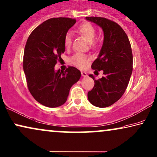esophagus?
<instances>
[{"instance_id": "34e87169", "label": "esophagus", "mask_w": 157, "mask_h": 157, "mask_svg": "<svg viewBox=\"0 0 157 157\" xmlns=\"http://www.w3.org/2000/svg\"><path fill=\"white\" fill-rule=\"evenodd\" d=\"M81 76H84V77H86V76H88V74H87V73H86V72L81 71Z\"/></svg>"}]
</instances>
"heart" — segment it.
Returning a JSON list of instances; mask_svg holds the SVG:
<instances>
[{
  "label": "heart",
  "instance_id": "b5f03b06",
  "mask_svg": "<svg viewBox=\"0 0 157 157\" xmlns=\"http://www.w3.org/2000/svg\"><path fill=\"white\" fill-rule=\"evenodd\" d=\"M78 32L81 35L83 36L89 42L93 43L95 35H96V30L94 26L88 22L81 24L78 28ZM71 45V37L70 34H67L64 37V46L67 49H69ZM89 58L85 54L77 53L72 56L71 59V62L76 67L84 69L87 66Z\"/></svg>",
  "mask_w": 157,
  "mask_h": 157
}]
</instances>
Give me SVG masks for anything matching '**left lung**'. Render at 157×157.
I'll list each match as a JSON object with an SVG mask.
<instances>
[{
	"mask_svg": "<svg viewBox=\"0 0 157 157\" xmlns=\"http://www.w3.org/2000/svg\"><path fill=\"white\" fill-rule=\"evenodd\" d=\"M86 20L101 28L104 39L98 58L91 68L103 70L104 76L94 80L93 89L88 93V101L98 108H106L117 102L124 94L132 72L133 56L128 35L116 22L105 17H86Z\"/></svg>",
	"mask_w": 157,
	"mask_h": 157,
	"instance_id": "1",
	"label": "left lung"
}]
</instances>
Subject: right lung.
<instances>
[{
	"label": "right lung",
	"instance_id": "1",
	"mask_svg": "<svg viewBox=\"0 0 157 157\" xmlns=\"http://www.w3.org/2000/svg\"><path fill=\"white\" fill-rule=\"evenodd\" d=\"M76 19L51 18L29 35L23 56V70L32 95L42 105L56 108L67 101L70 88L81 78V71L69 67L55 71L56 62L65 51L64 37Z\"/></svg>",
	"mask_w": 157,
	"mask_h": 157
}]
</instances>
